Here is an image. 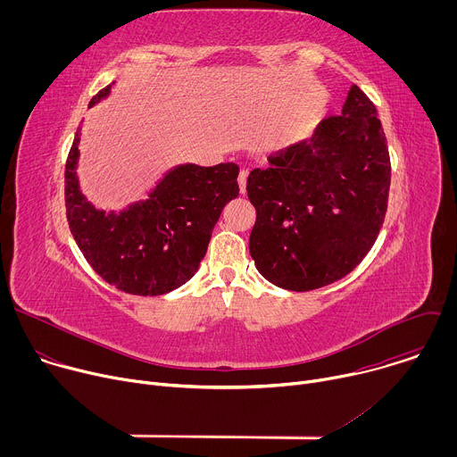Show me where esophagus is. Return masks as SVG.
Masks as SVG:
<instances>
[{"label": "esophagus", "mask_w": 457, "mask_h": 457, "mask_svg": "<svg viewBox=\"0 0 457 457\" xmlns=\"http://www.w3.org/2000/svg\"><path fill=\"white\" fill-rule=\"evenodd\" d=\"M238 187H240V193L244 195L245 193V180H247V170H240L238 173Z\"/></svg>", "instance_id": "obj_1"}]
</instances>
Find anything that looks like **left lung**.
Instances as JSON below:
<instances>
[{"mask_svg":"<svg viewBox=\"0 0 457 457\" xmlns=\"http://www.w3.org/2000/svg\"><path fill=\"white\" fill-rule=\"evenodd\" d=\"M253 170L249 253L266 280L311 291L349 275L374 245L390 187V157L372 101L353 85L342 115Z\"/></svg>","mask_w":457,"mask_h":457,"instance_id":"left-lung-1","label":"left lung"}]
</instances>
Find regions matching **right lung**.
Here are the masks:
<instances>
[{
	"instance_id": "right-lung-1",
	"label": "right lung",
	"mask_w": 457,
	"mask_h": 457,
	"mask_svg": "<svg viewBox=\"0 0 457 457\" xmlns=\"http://www.w3.org/2000/svg\"><path fill=\"white\" fill-rule=\"evenodd\" d=\"M110 88L94 96L88 106ZM79 129L64 168V204L87 262L104 282L129 295L159 296L180 287L197 273L224 206L238 197V166H175L146 201L106 213L79 189Z\"/></svg>"
}]
</instances>
